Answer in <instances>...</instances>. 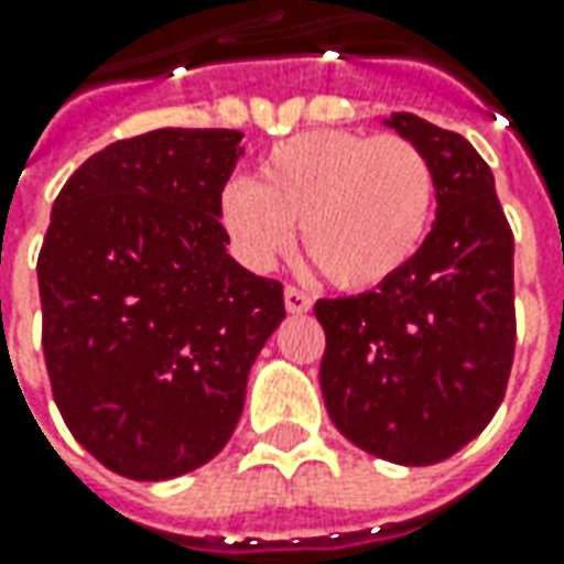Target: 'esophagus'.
Returning a JSON list of instances; mask_svg holds the SVG:
<instances>
[{"mask_svg":"<svg viewBox=\"0 0 564 564\" xmlns=\"http://www.w3.org/2000/svg\"><path fill=\"white\" fill-rule=\"evenodd\" d=\"M311 294L301 292V289H285V311L289 314H307L311 311Z\"/></svg>","mask_w":564,"mask_h":564,"instance_id":"1","label":"esophagus"}]
</instances>
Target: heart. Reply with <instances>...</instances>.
I'll return each mask as SVG.
<instances>
[{"label": "heart", "mask_w": 564, "mask_h": 564, "mask_svg": "<svg viewBox=\"0 0 564 564\" xmlns=\"http://www.w3.org/2000/svg\"><path fill=\"white\" fill-rule=\"evenodd\" d=\"M436 209V175L401 134L304 131L272 147L250 182L231 178L216 216L235 257L272 270L301 241L338 289H377L423 248Z\"/></svg>", "instance_id": "b5f03b06"}]
</instances>
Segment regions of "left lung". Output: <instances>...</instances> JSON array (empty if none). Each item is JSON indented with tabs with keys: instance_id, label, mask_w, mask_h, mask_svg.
Masks as SVG:
<instances>
[{
	"instance_id": "8db88e82",
	"label": "left lung",
	"mask_w": 564,
	"mask_h": 564,
	"mask_svg": "<svg viewBox=\"0 0 564 564\" xmlns=\"http://www.w3.org/2000/svg\"><path fill=\"white\" fill-rule=\"evenodd\" d=\"M426 153L436 223L417 257L373 292L323 297L319 389L345 440L423 467L465 448L506 399L514 358V238L489 165L470 143L392 112Z\"/></svg>"
}]
</instances>
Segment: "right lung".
<instances>
[{"instance_id":"right-lung-1","label":"right lung","mask_w":564,"mask_h":564,"mask_svg":"<svg viewBox=\"0 0 564 564\" xmlns=\"http://www.w3.org/2000/svg\"><path fill=\"white\" fill-rule=\"evenodd\" d=\"M241 131L160 128L65 182L36 260L43 355L72 436L131 480L206 465L285 319L275 279L228 257L216 197Z\"/></svg>"}]
</instances>
